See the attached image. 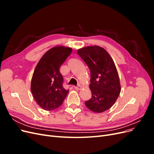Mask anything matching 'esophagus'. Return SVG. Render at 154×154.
I'll return each mask as SVG.
<instances>
[{"mask_svg":"<svg viewBox=\"0 0 154 154\" xmlns=\"http://www.w3.org/2000/svg\"><path fill=\"white\" fill-rule=\"evenodd\" d=\"M74 88H75V89H76V90H80L81 88H82V87H81L80 85H78V86H77V87H74Z\"/></svg>","mask_w":154,"mask_h":154,"instance_id":"esophagus-1","label":"esophagus"}]
</instances>
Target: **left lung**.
<instances>
[{"mask_svg": "<svg viewBox=\"0 0 154 154\" xmlns=\"http://www.w3.org/2000/svg\"><path fill=\"white\" fill-rule=\"evenodd\" d=\"M78 54L91 71V98L85 102L90 110L103 112L112 107L121 92L118 73L109 54L100 46H88L78 49Z\"/></svg>", "mask_w": 154, "mask_h": 154, "instance_id": "1", "label": "left lung"}]
</instances>
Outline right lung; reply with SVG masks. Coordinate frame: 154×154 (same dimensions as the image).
Returning a JSON list of instances; mask_svg holds the SVG:
<instances>
[{
  "label": "right lung",
  "mask_w": 154,
  "mask_h": 154,
  "mask_svg": "<svg viewBox=\"0 0 154 154\" xmlns=\"http://www.w3.org/2000/svg\"><path fill=\"white\" fill-rule=\"evenodd\" d=\"M72 52L63 46L53 48L46 52L32 74L31 91L35 100L42 109L53 110L62 105L69 89L63 87V78L60 68Z\"/></svg>",
  "instance_id": "add662e5"
}]
</instances>
